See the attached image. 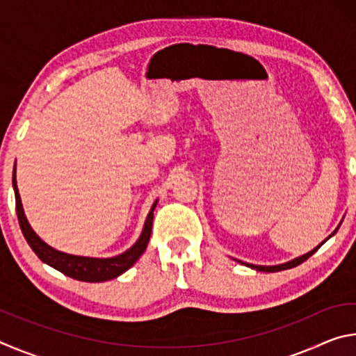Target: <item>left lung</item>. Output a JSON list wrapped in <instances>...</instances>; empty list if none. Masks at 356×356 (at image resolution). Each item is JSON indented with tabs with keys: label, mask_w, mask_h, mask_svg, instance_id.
Masks as SVG:
<instances>
[{
	"label": "left lung",
	"mask_w": 356,
	"mask_h": 356,
	"mask_svg": "<svg viewBox=\"0 0 356 356\" xmlns=\"http://www.w3.org/2000/svg\"><path fill=\"white\" fill-rule=\"evenodd\" d=\"M337 231V229H336ZM334 231V232H336ZM333 232V234H334ZM333 234H331V236H333ZM330 236V237H331ZM323 245V242L317 246V248H314L312 251H309L308 254H305V256H300V257H297V259H293V261H291V262H286V264H281V265H273V267H265V265H251V264H248V267H251V268H256V270H259V272H281V270H287V268H292V267H297V265H300L301 262H305L306 259H309L312 254H314V252L321 248V246Z\"/></svg>",
	"instance_id": "obj_1"
}]
</instances>
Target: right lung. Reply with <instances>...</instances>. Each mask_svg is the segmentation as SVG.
I'll list each match as a JSON object with an SVG mask.
<instances>
[{"instance_id":"add662e5","label":"right lung","mask_w":356,"mask_h":356,"mask_svg":"<svg viewBox=\"0 0 356 356\" xmlns=\"http://www.w3.org/2000/svg\"><path fill=\"white\" fill-rule=\"evenodd\" d=\"M12 184H14L15 191V210L17 216H19V225L25 236L28 245L31 246L33 251L38 254L42 262L51 265L53 268L59 270V272L70 276V278L78 281H86V282H102L116 278V276L122 275L125 270H129L134 265L140 256L146 250L149 243L150 232H152V220H154V209L156 202L150 209V212L146 218V225H144L143 234L138 238V242L131 246L122 254L108 257V259H94V257H81V256H72L65 254V252L53 250L51 246H48L45 242H42L38 234H35L25 216L22 207L19 188H17V180H15V170L14 176H12Z\"/></svg>"}]
</instances>
